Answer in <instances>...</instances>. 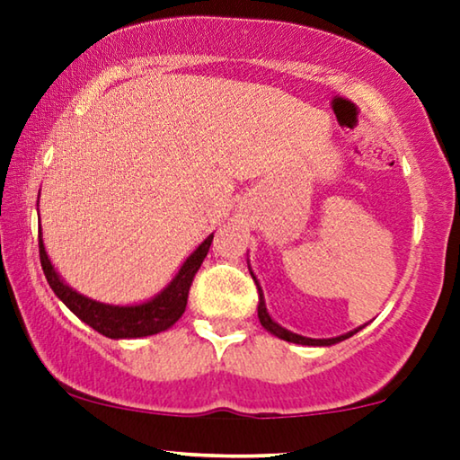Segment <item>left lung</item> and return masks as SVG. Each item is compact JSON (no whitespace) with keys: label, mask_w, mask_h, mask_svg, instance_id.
Here are the masks:
<instances>
[{"label":"left lung","mask_w":460,"mask_h":460,"mask_svg":"<svg viewBox=\"0 0 460 460\" xmlns=\"http://www.w3.org/2000/svg\"><path fill=\"white\" fill-rule=\"evenodd\" d=\"M247 263H249V261H247ZM249 270H251V268H249ZM251 276H253V280H255V285H257V291H260V305H257V316H260V323H261V326H263V329H266L268 332H272L274 337H279V339H285V341H288V343H297V345H312V348H329V345H335V343H339V341H345V339H349L351 335H356L358 331H362L364 326H367V324H362V326H358V329H354V331L345 332V335L331 337V339H312V337L297 335V332L288 331V329H285V326H280L279 323H274L272 316H270V314H268L266 299H263V291H261L260 282H257V279H255L253 270H251Z\"/></svg>","instance_id":"8db88e82"}]
</instances>
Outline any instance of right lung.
<instances>
[{
    "mask_svg": "<svg viewBox=\"0 0 460 460\" xmlns=\"http://www.w3.org/2000/svg\"><path fill=\"white\" fill-rule=\"evenodd\" d=\"M211 241L213 234L207 236L205 241L186 257V261L180 266L178 274L173 276L172 282H169L161 293H156L155 297H150L148 301H142V304L131 305L102 304V301L85 297V295L75 291L73 287H68L66 282L62 280V276L56 272L52 261H49L48 251L43 247L41 230L40 257L48 285L52 287L56 297H58L75 316L84 320V323L90 324L93 331H98L100 335L109 339H137L172 329V326L181 318V314H184L188 304V291H190L192 279L194 274L199 272L200 263H203L207 253H209Z\"/></svg>",
    "mask_w": 460,
    "mask_h": 460,
    "instance_id": "right-lung-1",
    "label": "right lung"
}]
</instances>
